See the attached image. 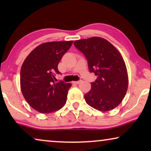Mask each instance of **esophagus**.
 <instances>
[{
    "mask_svg": "<svg viewBox=\"0 0 151 151\" xmlns=\"http://www.w3.org/2000/svg\"><path fill=\"white\" fill-rule=\"evenodd\" d=\"M81 82H82V80H79V81H74V82H73V84H78L81 83Z\"/></svg>",
    "mask_w": 151,
    "mask_h": 151,
    "instance_id": "1",
    "label": "esophagus"
}]
</instances>
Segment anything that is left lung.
<instances>
[{
  "label": "left lung",
  "instance_id": "obj_1",
  "mask_svg": "<svg viewBox=\"0 0 151 151\" xmlns=\"http://www.w3.org/2000/svg\"><path fill=\"white\" fill-rule=\"evenodd\" d=\"M73 44L85 55L89 71L97 76L91 90L84 95L86 102L100 111L115 109L124 98L129 85L127 67L121 53L100 37L76 40Z\"/></svg>",
  "mask_w": 151,
  "mask_h": 151
}]
</instances>
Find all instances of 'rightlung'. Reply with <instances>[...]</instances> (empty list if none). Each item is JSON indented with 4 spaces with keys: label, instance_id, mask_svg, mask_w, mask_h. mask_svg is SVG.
<instances>
[{
    "label": "right lung",
    "instance_id": "1",
    "mask_svg": "<svg viewBox=\"0 0 151 151\" xmlns=\"http://www.w3.org/2000/svg\"><path fill=\"white\" fill-rule=\"evenodd\" d=\"M73 40L48 42L36 47L20 69V89L28 104L41 113L60 109L65 104L71 83L55 82L58 65Z\"/></svg>",
    "mask_w": 151,
    "mask_h": 151
}]
</instances>
